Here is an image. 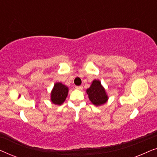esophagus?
<instances>
[{"mask_svg":"<svg viewBox=\"0 0 157 157\" xmlns=\"http://www.w3.org/2000/svg\"><path fill=\"white\" fill-rule=\"evenodd\" d=\"M76 89H78V90H82L83 86H76Z\"/></svg>","mask_w":157,"mask_h":157,"instance_id":"34e87169","label":"esophagus"}]
</instances>
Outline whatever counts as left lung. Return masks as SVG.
Returning <instances> with one entry per match:
<instances>
[{"instance_id":"obj_1","label":"left lung","mask_w":157,"mask_h":157,"mask_svg":"<svg viewBox=\"0 0 157 157\" xmlns=\"http://www.w3.org/2000/svg\"><path fill=\"white\" fill-rule=\"evenodd\" d=\"M86 93L92 104L96 106L104 104L108 100L106 91L99 81L94 80L90 88L86 90Z\"/></svg>"}]
</instances>
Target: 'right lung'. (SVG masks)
<instances>
[{"label":"right lung","instance_id":"right-lung-1","mask_svg":"<svg viewBox=\"0 0 157 157\" xmlns=\"http://www.w3.org/2000/svg\"><path fill=\"white\" fill-rule=\"evenodd\" d=\"M68 87L61 83H55L54 87L51 92V101L54 104L61 105L63 104L67 97Z\"/></svg>","mask_w":157,"mask_h":157}]
</instances>
